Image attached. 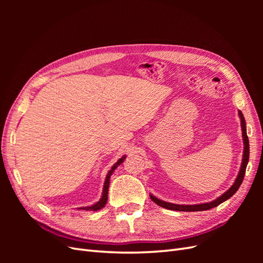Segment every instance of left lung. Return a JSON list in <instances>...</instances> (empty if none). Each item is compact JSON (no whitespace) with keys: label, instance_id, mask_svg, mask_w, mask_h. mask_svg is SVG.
Masks as SVG:
<instances>
[{"label":"left lung","instance_id":"left-lung-1","mask_svg":"<svg viewBox=\"0 0 263 263\" xmlns=\"http://www.w3.org/2000/svg\"><path fill=\"white\" fill-rule=\"evenodd\" d=\"M238 115L240 117V125H241V130H242V140H243V155H242V161H241V165H240V170L239 173L234 182V184L229 187L228 191L224 194H221L219 197H217L216 200H214L210 203H203V204H194V205H181V204H173V203H169V202H164L162 200H159L156 196H154L153 194H150V198L153 200L157 205L161 206L163 209L166 210H171V211H179V212H201V211H208L211 210L213 208H216L219 204H221L222 202H225L228 198L232 197L237 191L239 189V186L241 185L245 173H246V168L247 164H248L249 161V139L248 136H247V128H246V121L245 117L242 115V113L238 112Z\"/></svg>","mask_w":263,"mask_h":263}]
</instances>
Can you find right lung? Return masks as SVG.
I'll return each mask as SVG.
<instances>
[{
	"label": "right lung",
	"mask_w": 263,
	"mask_h": 263,
	"mask_svg": "<svg viewBox=\"0 0 263 263\" xmlns=\"http://www.w3.org/2000/svg\"><path fill=\"white\" fill-rule=\"evenodd\" d=\"M126 159V156H123L119 160H117V162L112 166V169H110L107 173L105 182H104V187H103V193H102V197L100 198V201L97 202L95 204L91 205V206H85V208H79L78 210H83V211H99L101 209H103L105 206V204L107 203V196H108V187H109V179L110 176H112L113 172L115 171V169L117 166L123 163V161Z\"/></svg>",
	"instance_id": "obj_1"
}]
</instances>
